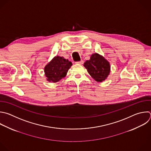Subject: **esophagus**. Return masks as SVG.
<instances>
[{
	"label": "esophagus",
	"instance_id": "34e87169",
	"mask_svg": "<svg viewBox=\"0 0 151 151\" xmlns=\"http://www.w3.org/2000/svg\"><path fill=\"white\" fill-rule=\"evenodd\" d=\"M76 64H79V65H82L83 63V60H81L79 62H76Z\"/></svg>",
	"mask_w": 151,
	"mask_h": 151
}]
</instances>
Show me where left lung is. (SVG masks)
<instances>
[{"label":"left lung","mask_w":151,"mask_h":151,"mask_svg":"<svg viewBox=\"0 0 151 151\" xmlns=\"http://www.w3.org/2000/svg\"><path fill=\"white\" fill-rule=\"evenodd\" d=\"M88 73L96 82L104 81L110 73V64L103 56L96 53L91 56L90 59L83 65Z\"/></svg>","instance_id":"obj_1"}]
</instances>
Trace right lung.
Instances as JSON below:
<instances>
[{"instance_id": "1", "label": "right lung", "mask_w": 151, "mask_h": 151, "mask_svg": "<svg viewBox=\"0 0 151 151\" xmlns=\"http://www.w3.org/2000/svg\"><path fill=\"white\" fill-rule=\"evenodd\" d=\"M72 63L63 57L56 56L44 67L46 79L50 82H57L65 78Z\"/></svg>"}]
</instances>
